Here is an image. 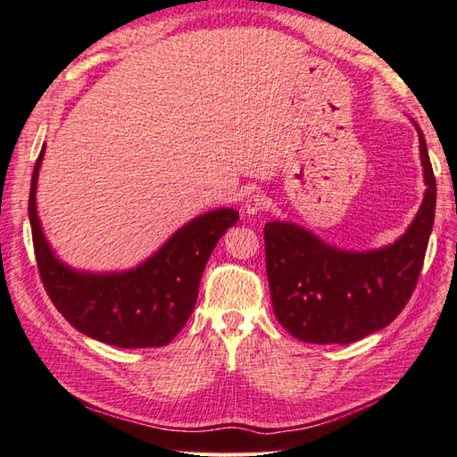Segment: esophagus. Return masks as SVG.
Wrapping results in <instances>:
<instances>
[{"label":"esophagus","mask_w":457,"mask_h":457,"mask_svg":"<svg viewBox=\"0 0 457 457\" xmlns=\"http://www.w3.org/2000/svg\"><path fill=\"white\" fill-rule=\"evenodd\" d=\"M267 208V198L263 196V194H251V196L245 200V212L249 213V216H257V213H261Z\"/></svg>","instance_id":"1"}]
</instances>
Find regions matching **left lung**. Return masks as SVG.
Returning <instances> with one entry per match:
<instances>
[{
  "mask_svg": "<svg viewBox=\"0 0 457 457\" xmlns=\"http://www.w3.org/2000/svg\"><path fill=\"white\" fill-rule=\"evenodd\" d=\"M424 200L391 245L345 251L293 221L265 223L267 277L275 316L308 344H352L389 326L419 283L434 226L436 179L419 123Z\"/></svg>",
  "mask_w": 457,
  "mask_h": 457,
  "instance_id": "obj_1",
  "label": "left lung"
}]
</instances>
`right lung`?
Wrapping results in <instances>:
<instances>
[{"label": "right lung", "mask_w": 457, "mask_h": 457, "mask_svg": "<svg viewBox=\"0 0 457 457\" xmlns=\"http://www.w3.org/2000/svg\"><path fill=\"white\" fill-rule=\"evenodd\" d=\"M45 145L29 192L37 267L48 298L71 326L115 347H161L177 336L196 304L204 269L220 237L239 220L234 208L200 213L137 267L90 273L56 257L37 213V182Z\"/></svg>", "instance_id": "right-lung-1"}]
</instances>
